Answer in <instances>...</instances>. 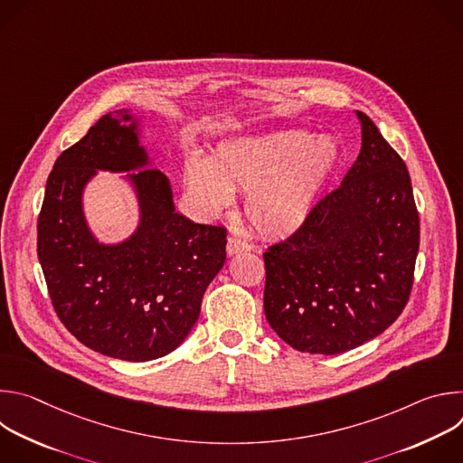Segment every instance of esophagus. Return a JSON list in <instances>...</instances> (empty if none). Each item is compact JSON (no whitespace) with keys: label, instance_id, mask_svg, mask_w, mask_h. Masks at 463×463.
<instances>
[{"label":"esophagus","instance_id":"1","mask_svg":"<svg viewBox=\"0 0 463 463\" xmlns=\"http://www.w3.org/2000/svg\"><path fill=\"white\" fill-rule=\"evenodd\" d=\"M249 249H250V245H249L245 240H241L240 236L231 234V236L227 238V254H229V256L238 254V252H243V250H249Z\"/></svg>","mask_w":463,"mask_h":463}]
</instances>
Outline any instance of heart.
<instances>
[{"label": "heart", "instance_id": "b5f03b06", "mask_svg": "<svg viewBox=\"0 0 463 463\" xmlns=\"http://www.w3.org/2000/svg\"><path fill=\"white\" fill-rule=\"evenodd\" d=\"M337 159L332 139L313 141L307 131L286 129L223 141L209 163H186L184 181L209 214L231 203L232 190H247L245 214L252 227L268 238H286L307 220Z\"/></svg>", "mask_w": 463, "mask_h": 463}]
</instances>
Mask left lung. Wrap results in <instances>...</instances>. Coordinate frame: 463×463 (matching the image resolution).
<instances>
[{
  "label": "left lung",
  "mask_w": 463,
  "mask_h": 463,
  "mask_svg": "<svg viewBox=\"0 0 463 463\" xmlns=\"http://www.w3.org/2000/svg\"><path fill=\"white\" fill-rule=\"evenodd\" d=\"M363 146L339 188L263 252V309L298 352L335 355L381 335L405 309L420 249L407 165L368 115Z\"/></svg>",
  "instance_id": "8db88e82"
}]
</instances>
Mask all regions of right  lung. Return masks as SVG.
<instances>
[{"label":"right lung","instance_id":"add662e5","mask_svg":"<svg viewBox=\"0 0 463 463\" xmlns=\"http://www.w3.org/2000/svg\"><path fill=\"white\" fill-rule=\"evenodd\" d=\"M137 122L126 109L104 115L56 159L38 216V260L63 326L88 348L122 361L175 350L200 317L207 286L225 263L227 231L177 214L166 175L131 174L141 223L118 245H102L82 213L97 170L145 168Z\"/></svg>","mask_w":463,"mask_h":463}]
</instances>
